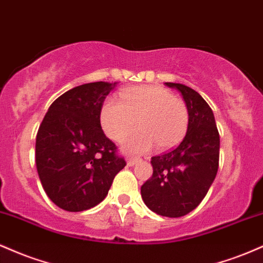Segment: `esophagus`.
<instances>
[{"label": "esophagus", "mask_w": 263, "mask_h": 263, "mask_svg": "<svg viewBox=\"0 0 263 263\" xmlns=\"http://www.w3.org/2000/svg\"><path fill=\"white\" fill-rule=\"evenodd\" d=\"M138 161H140V158H136V157H128V158H127V165H128V167H132V165H135Z\"/></svg>", "instance_id": "obj_1"}]
</instances>
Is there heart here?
<instances>
[{
  "mask_svg": "<svg viewBox=\"0 0 263 263\" xmlns=\"http://www.w3.org/2000/svg\"><path fill=\"white\" fill-rule=\"evenodd\" d=\"M122 102L108 98L100 108V125L108 138L122 141L138 127L141 131L123 142V149L143 153L156 147L173 148L189 127L186 104L162 86H134L121 92Z\"/></svg>",
  "mask_w": 263,
  "mask_h": 263,
  "instance_id": "heart-1",
  "label": "heart"
}]
</instances>
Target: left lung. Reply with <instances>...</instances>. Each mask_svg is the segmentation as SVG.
I'll use <instances>...</instances> for the list:
<instances>
[{"label": "left lung", "mask_w": 263, "mask_h": 263, "mask_svg": "<svg viewBox=\"0 0 263 263\" xmlns=\"http://www.w3.org/2000/svg\"><path fill=\"white\" fill-rule=\"evenodd\" d=\"M179 90L189 110V127L176 148L151 158L152 177L141 186L144 204L156 214L180 218L206 195L219 168L220 136L208 102L192 87L165 83Z\"/></svg>", "instance_id": "8db88e82"}]
</instances>
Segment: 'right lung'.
<instances>
[{"instance_id": "1", "label": "right lung", "mask_w": 263, "mask_h": 263, "mask_svg": "<svg viewBox=\"0 0 263 263\" xmlns=\"http://www.w3.org/2000/svg\"><path fill=\"white\" fill-rule=\"evenodd\" d=\"M115 84L96 81L60 95L48 108L35 138V165L48 198L66 211L101 203L126 165L105 136L100 108Z\"/></svg>"}]
</instances>
